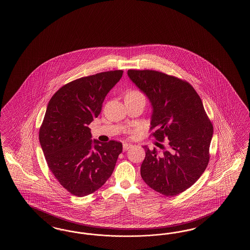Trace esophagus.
I'll use <instances>...</instances> for the list:
<instances>
[{"label":"esophagus","mask_w":250,"mask_h":250,"mask_svg":"<svg viewBox=\"0 0 250 250\" xmlns=\"http://www.w3.org/2000/svg\"><path fill=\"white\" fill-rule=\"evenodd\" d=\"M132 146L131 144L123 143V151H127Z\"/></svg>","instance_id":"1"}]
</instances>
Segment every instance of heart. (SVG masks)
I'll use <instances>...</instances> for the list:
<instances>
[{"label":"heart","instance_id":"heart-1","mask_svg":"<svg viewBox=\"0 0 250 250\" xmlns=\"http://www.w3.org/2000/svg\"><path fill=\"white\" fill-rule=\"evenodd\" d=\"M127 96H144L140 92H138V91H131V92H129L128 94H127Z\"/></svg>","mask_w":250,"mask_h":250}]
</instances>
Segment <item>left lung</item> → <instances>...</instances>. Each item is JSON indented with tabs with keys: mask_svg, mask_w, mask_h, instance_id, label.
<instances>
[{
	"mask_svg": "<svg viewBox=\"0 0 250 250\" xmlns=\"http://www.w3.org/2000/svg\"><path fill=\"white\" fill-rule=\"evenodd\" d=\"M127 75L152 104L151 135L160 142L168 139L169 145L163 154L144 146L141 177L155 191L173 197L191 187L207 169L212 123L200 96L185 80L150 69H128Z\"/></svg>",
	"mask_w": 250,
	"mask_h": 250,
	"instance_id": "obj_1",
	"label": "left lung"
}]
</instances>
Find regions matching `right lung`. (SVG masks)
<instances>
[{"mask_svg": "<svg viewBox=\"0 0 250 250\" xmlns=\"http://www.w3.org/2000/svg\"><path fill=\"white\" fill-rule=\"evenodd\" d=\"M123 74L119 69L73 80L62 86L48 103L39 129L40 145L53 176L77 197L100 188L112 175L123 152L121 142L92 140L88 127Z\"/></svg>", "mask_w": 250, "mask_h": 250, "instance_id": "add662e5", "label": "right lung"}]
</instances>
